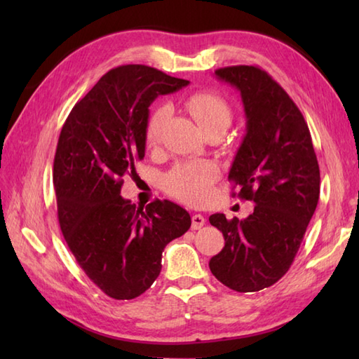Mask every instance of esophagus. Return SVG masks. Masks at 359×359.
Returning a JSON list of instances; mask_svg holds the SVG:
<instances>
[{
	"mask_svg": "<svg viewBox=\"0 0 359 359\" xmlns=\"http://www.w3.org/2000/svg\"><path fill=\"white\" fill-rule=\"evenodd\" d=\"M205 225V217L202 215H193L191 217V228L193 230H199Z\"/></svg>",
	"mask_w": 359,
	"mask_h": 359,
	"instance_id": "34e87169",
	"label": "esophagus"
}]
</instances>
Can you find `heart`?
Instances as JSON below:
<instances>
[{
  "label": "heart",
  "instance_id": "1",
  "mask_svg": "<svg viewBox=\"0 0 359 359\" xmlns=\"http://www.w3.org/2000/svg\"><path fill=\"white\" fill-rule=\"evenodd\" d=\"M187 109L194 117L197 125L203 133L212 131V129H225L231 125L233 111L222 97L212 93H197L187 98ZM168 117V108L160 104L152 111L148 118L147 143L149 147L156 144L160 139V133L165 120ZM219 177V170L211 162H184L174 166L166 174L165 187L168 193L189 205H201L208 199L211 188Z\"/></svg>",
  "mask_w": 359,
  "mask_h": 359
}]
</instances>
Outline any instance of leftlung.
Listing matches in <instances>:
<instances>
[{"instance_id":"1","label":"left lung","mask_w":359,"mask_h":359,"mask_svg":"<svg viewBox=\"0 0 359 359\" xmlns=\"http://www.w3.org/2000/svg\"><path fill=\"white\" fill-rule=\"evenodd\" d=\"M215 74L241 93L247 134L228 179L239 187L241 199L256 205L243 220L210 216L225 239L210 270L236 292H259L293 264L318 205L319 165L304 116L269 74L257 66H228Z\"/></svg>"}]
</instances>
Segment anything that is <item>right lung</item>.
Listing matches in <instances>:
<instances>
[{"mask_svg": "<svg viewBox=\"0 0 359 359\" xmlns=\"http://www.w3.org/2000/svg\"><path fill=\"white\" fill-rule=\"evenodd\" d=\"M188 80L143 65L114 67L74 106L53 158L58 222L88 278L114 299H134L162 270V251L191 226L170 201L135 208L120 196L144 157L149 106Z\"/></svg>", "mask_w": 359, "mask_h": 359, "instance_id": "right-lung-1", "label": "right lung"}]
</instances>
